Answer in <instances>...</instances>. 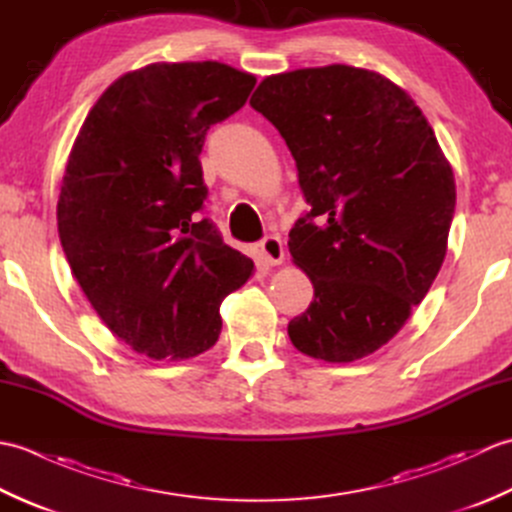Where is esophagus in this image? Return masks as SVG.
I'll return each mask as SVG.
<instances>
[{"instance_id":"1","label":"esophagus","mask_w":512,"mask_h":512,"mask_svg":"<svg viewBox=\"0 0 512 512\" xmlns=\"http://www.w3.org/2000/svg\"><path fill=\"white\" fill-rule=\"evenodd\" d=\"M259 253H262V257L270 266H279L284 262V244H281V239L275 235H270L259 242Z\"/></svg>"}]
</instances>
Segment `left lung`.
Returning <instances> with one entry per match:
<instances>
[{"label": "left lung", "instance_id": "obj_1", "mask_svg": "<svg viewBox=\"0 0 512 512\" xmlns=\"http://www.w3.org/2000/svg\"><path fill=\"white\" fill-rule=\"evenodd\" d=\"M250 107L286 140L312 206L288 242L314 288L288 323L292 345L325 363L374 354L447 255L451 162L416 101L374 70L332 63L266 76Z\"/></svg>", "mask_w": 512, "mask_h": 512}]
</instances>
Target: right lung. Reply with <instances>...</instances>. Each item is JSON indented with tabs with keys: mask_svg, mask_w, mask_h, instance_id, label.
Returning a JSON list of instances; mask_svg holds the SVG:
<instances>
[{
	"mask_svg": "<svg viewBox=\"0 0 512 512\" xmlns=\"http://www.w3.org/2000/svg\"><path fill=\"white\" fill-rule=\"evenodd\" d=\"M255 83L220 61L149 63L101 94L68 156L57 202L65 259L110 332L154 361L213 347L224 297L255 270L195 217L206 132Z\"/></svg>",
	"mask_w": 512,
	"mask_h": 512,
	"instance_id": "right-lung-1",
	"label": "right lung"
}]
</instances>
